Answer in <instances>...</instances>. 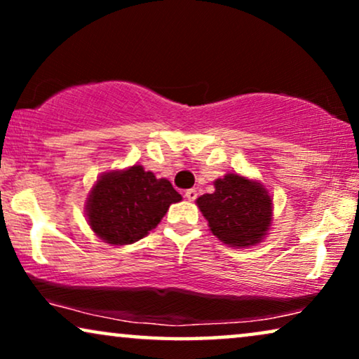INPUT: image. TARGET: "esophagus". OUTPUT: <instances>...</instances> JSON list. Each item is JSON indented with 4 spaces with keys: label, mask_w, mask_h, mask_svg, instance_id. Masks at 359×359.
I'll use <instances>...</instances> for the list:
<instances>
[{
    "label": "esophagus",
    "mask_w": 359,
    "mask_h": 359,
    "mask_svg": "<svg viewBox=\"0 0 359 359\" xmlns=\"http://www.w3.org/2000/svg\"><path fill=\"white\" fill-rule=\"evenodd\" d=\"M184 196H186V198H188L189 201H194L196 198H198V191H196V189H188V191H186V193H184Z\"/></svg>",
    "instance_id": "esophagus-1"
}]
</instances>
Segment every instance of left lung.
Wrapping results in <instances>:
<instances>
[{
    "instance_id": "8db88e82",
    "label": "left lung",
    "mask_w": 359,
    "mask_h": 359,
    "mask_svg": "<svg viewBox=\"0 0 359 359\" xmlns=\"http://www.w3.org/2000/svg\"><path fill=\"white\" fill-rule=\"evenodd\" d=\"M214 188L212 194H203L196 201L210 232L235 248L262 242L273 219V199L266 188L237 173L215 180Z\"/></svg>"
}]
</instances>
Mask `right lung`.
Listing matches in <instances>:
<instances>
[{
  "mask_svg": "<svg viewBox=\"0 0 359 359\" xmlns=\"http://www.w3.org/2000/svg\"><path fill=\"white\" fill-rule=\"evenodd\" d=\"M181 194L168 180L144 166L102 173L86 201L88 224L97 237L111 245H129L144 238L163 219Z\"/></svg>",
  "mask_w": 359,
  "mask_h": 359,
  "instance_id": "add662e5",
  "label": "right lung"
}]
</instances>
